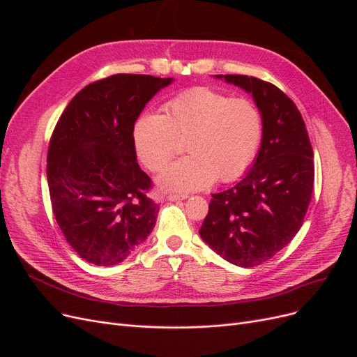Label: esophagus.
<instances>
[{"label":"esophagus","mask_w":357,"mask_h":357,"mask_svg":"<svg viewBox=\"0 0 357 357\" xmlns=\"http://www.w3.org/2000/svg\"><path fill=\"white\" fill-rule=\"evenodd\" d=\"M169 201H181V199H185L186 198V195H176V194H171V195H167L166 197Z\"/></svg>","instance_id":"obj_1"}]
</instances>
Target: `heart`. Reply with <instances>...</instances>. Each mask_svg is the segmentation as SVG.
Listing matches in <instances>:
<instances>
[{
	"label": "heart",
	"mask_w": 357,
	"mask_h": 357,
	"mask_svg": "<svg viewBox=\"0 0 357 357\" xmlns=\"http://www.w3.org/2000/svg\"><path fill=\"white\" fill-rule=\"evenodd\" d=\"M163 111V116L146 112L133 128L136 153L152 171H160L176 153L178 140H185L188 156L158 176L163 190L194 192L215 179L231 182L255 160L264 120L250 100L198 86L169 101Z\"/></svg>",
	"instance_id": "b5f03b06"
}]
</instances>
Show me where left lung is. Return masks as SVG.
Instances as JSON below:
<instances>
[{"label":"left lung","mask_w":357,"mask_h":357,"mask_svg":"<svg viewBox=\"0 0 357 357\" xmlns=\"http://www.w3.org/2000/svg\"><path fill=\"white\" fill-rule=\"evenodd\" d=\"M215 78L252 93L264 135L246 175L213 194L199 236L224 260L253 268L282 250L301 229L314 186V153L301 112L279 88L246 75Z\"/></svg>","instance_id":"obj_1"}]
</instances>
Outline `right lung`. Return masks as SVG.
Wrapping results in <instances>:
<instances>
[{"mask_svg":"<svg viewBox=\"0 0 357 357\" xmlns=\"http://www.w3.org/2000/svg\"><path fill=\"white\" fill-rule=\"evenodd\" d=\"M174 78L119 73L92 82L68 104L47 150V185L56 221L88 264L114 266L147 236L158 204L146 192L133 142L140 112Z\"/></svg>","mask_w":357,"mask_h":357,"instance_id":"right-lung-1","label":"right lung"}]
</instances>
